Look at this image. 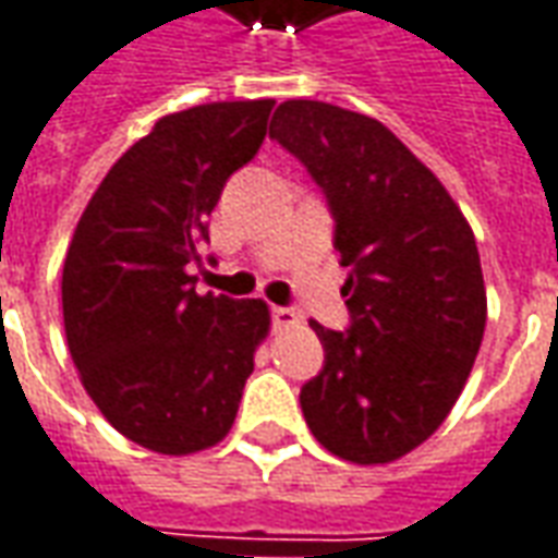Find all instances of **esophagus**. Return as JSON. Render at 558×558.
I'll return each instance as SVG.
<instances>
[{
	"instance_id": "1",
	"label": "esophagus",
	"mask_w": 558,
	"mask_h": 558,
	"mask_svg": "<svg viewBox=\"0 0 558 558\" xmlns=\"http://www.w3.org/2000/svg\"><path fill=\"white\" fill-rule=\"evenodd\" d=\"M271 320H275V327H278V330H290V327H296L299 324V315L293 312V308L275 305V308H271Z\"/></svg>"
}]
</instances>
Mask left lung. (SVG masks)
Returning <instances> with one entry per match:
<instances>
[{
	"label": "left lung",
	"mask_w": 558,
	"mask_h": 558,
	"mask_svg": "<svg viewBox=\"0 0 558 558\" xmlns=\"http://www.w3.org/2000/svg\"><path fill=\"white\" fill-rule=\"evenodd\" d=\"M271 138L337 219L349 330L312 320L324 371L299 392L317 441L357 466L392 463L445 423L485 337L488 296L470 221L386 125L327 101H283Z\"/></svg>",
	"instance_id": "8db88e82"
}]
</instances>
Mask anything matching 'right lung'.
<instances>
[{
  "mask_svg": "<svg viewBox=\"0 0 558 558\" xmlns=\"http://www.w3.org/2000/svg\"><path fill=\"white\" fill-rule=\"evenodd\" d=\"M271 98L213 101L157 120L110 166L68 246L61 302L73 364L129 441L184 457L231 433L271 312L197 293L221 187L259 150Z\"/></svg>",
  "mask_w": 558,
  "mask_h": 558,
  "instance_id": "obj_1",
  "label": "right lung"
}]
</instances>
